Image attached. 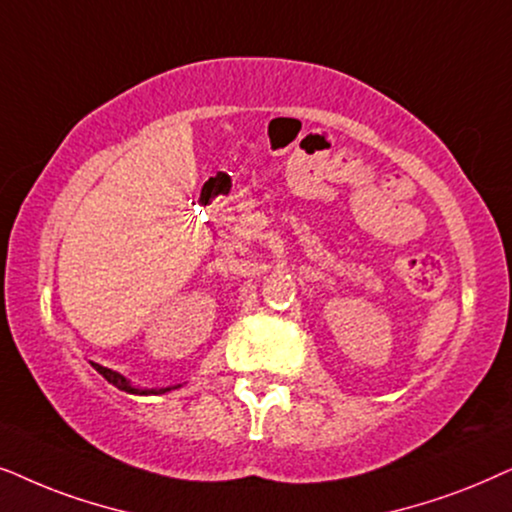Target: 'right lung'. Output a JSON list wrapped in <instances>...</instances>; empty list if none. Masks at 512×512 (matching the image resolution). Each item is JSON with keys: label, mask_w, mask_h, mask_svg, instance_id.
I'll use <instances>...</instances> for the list:
<instances>
[{"label": "right lung", "mask_w": 512, "mask_h": 512, "mask_svg": "<svg viewBox=\"0 0 512 512\" xmlns=\"http://www.w3.org/2000/svg\"><path fill=\"white\" fill-rule=\"evenodd\" d=\"M91 365L102 374V377H105V379L109 381V384L117 386L119 391L133 393V395H161V393H168V391H173V388H177V386H166V388H138V386H133L131 381H128V379L124 377V374L109 370V367H102V365H98V363H91Z\"/></svg>", "instance_id": "1"}]
</instances>
